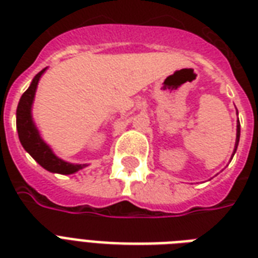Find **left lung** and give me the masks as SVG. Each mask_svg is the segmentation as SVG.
Instances as JSON below:
<instances>
[{"label": "left lung", "instance_id": "1", "mask_svg": "<svg viewBox=\"0 0 258 258\" xmlns=\"http://www.w3.org/2000/svg\"><path fill=\"white\" fill-rule=\"evenodd\" d=\"M237 114H238V111H237ZM239 133H241V127H239V121H237V137H235L234 151H233V155H231V159H233V156H234L235 151H237V147H238V143H239Z\"/></svg>", "mask_w": 258, "mask_h": 258}]
</instances>
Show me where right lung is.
<instances>
[{"mask_svg": "<svg viewBox=\"0 0 258 258\" xmlns=\"http://www.w3.org/2000/svg\"><path fill=\"white\" fill-rule=\"evenodd\" d=\"M45 70H41L31 82V86L21 95L16 111V125L19 132L20 143L25 151L39 163L44 169L49 172L60 173V175H71L78 172L79 169L87 167V164H73L69 161L61 160L57 157L51 147L48 145L39 133V129L36 127L33 117H32V105L35 101L36 90L41 75L45 73Z\"/></svg>", "mask_w": 258, "mask_h": 258, "instance_id": "add662e5", "label": "right lung"}]
</instances>
